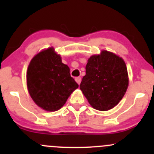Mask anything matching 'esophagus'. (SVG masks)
Returning <instances> with one entry per match:
<instances>
[{"label":"esophagus","instance_id":"1","mask_svg":"<svg viewBox=\"0 0 154 154\" xmlns=\"http://www.w3.org/2000/svg\"><path fill=\"white\" fill-rule=\"evenodd\" d=\"M75 80H76V82H77V83H78L79 85H80V83H81V77H76V78H75Z\"/></svg>","mask_w":154,"mask_h":154}]
</instances>
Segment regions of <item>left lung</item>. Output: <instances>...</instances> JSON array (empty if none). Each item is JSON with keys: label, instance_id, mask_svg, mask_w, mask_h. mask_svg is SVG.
Masks as SVG:
<instances>
[{"label": "left lung", "instance_id": "8db88e82", "mask_svg": "<svg viewBox=\"0 0 154 154\" xmlns=\"http://www.w3.org/2000/svg\"><path fill=\"white\" fill-rule=\"evenodd\" d=\"M128 86L125 61L112 53L103 51L93 55L86 66L80 88L94 109L106 111L119 103Z\"/></svg>", "mask_w": 154, "mask_h": 154}]
</instances>
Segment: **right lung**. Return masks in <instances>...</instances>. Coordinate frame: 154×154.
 <instances>
[{
  "instance_id": "add662e5",
  "label": "right lung",
  "mask_w": 154,
  "mask_h": 154,
  "mask_svg": "<svg viewBox=\"0 0 154 154\" xmlns=\"http://www.w3.org/2000/svg\"><path fill=\"white\" fill-rule=\"evenodd\" d=\"M27 83L34 102L47 111L60 109L79 86L53 48L32 58L27 68Z\"/></svg>"
}]
</instances>
